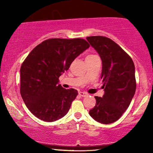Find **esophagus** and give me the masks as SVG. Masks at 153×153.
I'll list each match as a JSON object with an SVG mask.
<instances>
[{
    "label": "esophagus",
    "mask_w": 153,
    "mask_h": 153,
    "mask_svg": "<svg viewBox=\"0 0 153 153\" xmlns=\"http://www.w3.org/2000/svg\"><path fill=\"white\" fill-rule=\"evenodd\" d=\"M78 94L80 95V96H82V97H85V96H88V94L85 92H82V91H80V92L78 93Z\"/></svg>",
    "instance_id": "34e87169"
}]
</instances>
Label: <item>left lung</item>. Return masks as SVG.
Wrapping results in <instances>:
<instances>
[{"label": "left lung", "mask_w": 153, "mask_h": 153, "mask_svg": "<svg viewBox=\"0 0 153 153\" xmlns=\"http://www.w3.org/2000/svg\"><path fill=\"white\" fill-rule=\"evenodd\" d=\"M102 61L101 78L104 94L95 96L96 103L89 114L101 124L117 121L127 109L136 91L135 68L132 59L109 38L92 36L86 38Z\"/></svg>", "instance_id": "1"}]
</instances>
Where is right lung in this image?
I'll return each mask as SVG.
<instances>
[{"label":"right lung","mask_w":153,"mask_h":153,"mask_svg":"<svg viewBox=\"0 0 153 153\" xmlns=\"http://www.w3.org/2000/svg\"><path fill=\"white\" fill-rule=\"evenodd\" d=\"M89 47L83 39H50L26 57L20 69V93L35 117L50 122L67 114L78 91L63 88L59 77Z\"/></svg>","instance_id":"right-lung-1"}]
</instances>
